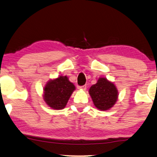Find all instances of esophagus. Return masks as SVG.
I'll return each instance as SVG.
<instances>
[{
  "instance_id": "obj_1",
  "label": "esophagus",
  "mask_w": 157,
  "mask_h": 157,
  "mask_svg": "<svg viewBox=\"0 0 157 157\" xmlns=\"http://www.w3.org/2000/svg\"><path fill=\"white\" fill-rule=\"evenodd\" d=\"M86 88H87V87H86V85H83V86H81V87H79V89L83 90V91H85V90H86Z\"/></svg>"
}]
</instances>
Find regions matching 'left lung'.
Returning <instances> with one entry per match:
<instances>
[{"label": "left lung", "instance_id": "obj_1", "mask_svg": "<svg viewBox=\"0 0 157 157\" xmlns=\"http://www.w3.org/2000/svg\"><path fill=\"white\" fill-rule=\"evenodd\" d=\"M94 105L101 111H107L113 107L118 100L119 92L113 82L106 78H99L97 83L89 90Z\"/></svg>", "mask_w": 157, "mask_h": 157}]
</instances>
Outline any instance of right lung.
Wrapping results in <instances>:
<instances>
[{"label": "right lung", "instance_id": "obj_1", "mask_svg": "<svg viewBox=\"0 0 157 157\" xmlns=\"http://www.w3.org/2000/svg\"><path fill=\"white\" fill-rule=\"evenodd\" d=\"M75 86L67 76L59 75L48 80L43 87V100L53 109H63L66 107Z\"/></svg>", "mask_w": 157, "mask_h": 157}]
</instances>
